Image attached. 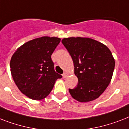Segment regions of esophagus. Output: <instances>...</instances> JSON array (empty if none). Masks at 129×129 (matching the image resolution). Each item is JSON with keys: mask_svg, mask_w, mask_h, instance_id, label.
Here are the masks:
<instances>
[{"mask_svg": "<svg viewBox=\"0 0 129 129\" xmlns=\"http://www.w3.org/2000/svg\"><path fill=\"white\" fill-rule=\"evenodd\" d=\"M68 73L65 72L64 74H63V78H67V77H68Z\"/></svg>", "mask_w": 129, "mask_h": 129, "instance_id": "obj_1", "label": "esophagus"}]
</instances>
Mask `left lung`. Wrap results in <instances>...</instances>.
Returning <instances> with one entry per match:
<instances>
[{"label":"left lung","mask_w":129,"mask_h":129,"mask_svg":"<svg viewBox=\"0 0 129 129\" xmlns=\"http://www.w3.org/2000/svg\"><path fill=\"white\" fill-rule=\"evenodd\" d=\"M72 57L74 74L78 79L73 98L88 102L98 98L110 84L115 61L108 47L89 37H68L61 41Z\"/></svg>","instance_id":"8db88e82"}]
</instances>
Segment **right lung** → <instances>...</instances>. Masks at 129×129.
<instances>
[{
    "label": "right lung",
    "instance_id": "add662e5",
    "mask_svg": "<svg viewBox=\"0 0 129 129\" xmlns=\"http://www.w3.org/2000/svg\"><path fill=\"white\" fill-rule=\"evenodd\" d=\"M61 39L43 37L29 41L20 46L10 61L11 76L23 94L40 100L48 96L61 75L55 72L51 55Z\"/></svg>",
    "mask_w": 129,
    "mask_h": 129
}]
</instances>
